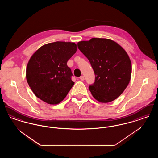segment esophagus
Returning a JSON list of instances; mask_svg holds the SVG:
<instances>
[{"mask_svg": "<svg viewBox=\"0 0 158 158\" xmlns=\"http://www.w3.org/2000/svg\"><path fill=\"white\" fill-rule=\"evenodd\" d=\"M79 79H80L81 81H84L85 77H84V76H80V77H79Z\"/></svg>", "mask_w": 158, "mask_h": 158, "instance_id": "34e87169", "label": "esophagus"}]
</instances>
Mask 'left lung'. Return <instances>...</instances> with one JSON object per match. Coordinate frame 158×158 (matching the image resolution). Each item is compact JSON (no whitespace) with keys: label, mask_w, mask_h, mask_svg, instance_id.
<instances>
[{"label":"left lung","mask_w":158,"mask_h":158,"mask_svg":"<svg viewBox=\"0 0 158 158\" xmlns=\"http://www.w3.org/2000/svg\"><path fill=\"white\" fill-rule=\"evenodd\" d=\"M79 50L90 62L95 81L89 86L99 102L106 103L118 98L130 81L131 64L126 51L113 40L93 38L77 43Z\"/></svg>","instance_id":"left-lung-1"}]
</instances>
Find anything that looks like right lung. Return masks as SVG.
<instances>
[{"instance_id":"right-lung-1","label":"right lung","mask_w":158,"mask_h":158,"mask_svg":"<svg viewBox=\"0 0 158 158\" xmlns=\"http://www.w3.org/2000/svg\"><path fill=\"white\" fill-rule=\"evenodd\" d=\"M77 50L74 43L57 41L41 47L28 61L26 77L35 96L49 104H57L75 83L67 62Z\"/></svg>"}]
</instances>
